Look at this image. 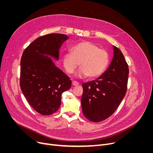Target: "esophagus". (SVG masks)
Returning a JSON list of instances; mask_svg holds the SVG:
<instances>
[{"mask_svg":"<svg viewBox=\"0 0 153 153\" xmlns=\"http://www.w3.org/2000/svg\"><path fill=\"white\" fill-rule=\"evenodd\" d=\"M72 85L76 86V85H78L79 84V82H78L74 81H72Z\"/></svg>","mask_w":153,"mask_h":153,"instance_id":"1","label":"esophagus"}]
</instances>
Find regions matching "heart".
Returning <instances> with one entry per match:
<instances>
[{"instance_id": "1", "label": "heart", "mask_w": 153, "mask_h": 153, "mask_svg": "<svg viewBox=\"0 0 153 153\" xmlns=\"http://www.w3.org/2000/svg\"><path fill=\"white\" fill-rule=\"evenodd\" d=\"M70 51L71 53L62 56L64 68L69 74L74 73L79 64L80 77L95 78L102 74L108 66L110 58L107 51L92 42L79 43L72 46Z\"/></svg>"}]
</instances>
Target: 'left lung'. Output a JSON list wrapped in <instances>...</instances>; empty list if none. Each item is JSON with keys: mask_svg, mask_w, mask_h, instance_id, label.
<instances>
[{"mask_svg": "<svg viewBox=\"0 0 153 153\" xmlns=\"http://www.w3.org/2000/svg\"><path fill=\"white\" fill-rule=\"evenodd\" d=\"M114 52L107 70L98 79L82 85V113L93 122H100L110 117L126 93L128 65L119 48L114 46Z\"/></svg>", "mask_w": 153, "mask_h": 153, "instance_id": "8db88e82", "label": "left lung"}]
</instances>
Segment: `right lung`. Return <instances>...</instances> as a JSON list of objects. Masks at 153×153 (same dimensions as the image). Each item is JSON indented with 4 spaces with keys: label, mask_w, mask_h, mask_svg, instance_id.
I'll return each mask as SVG.
<instances>
[{
    "label": "right lung",
    "mask_w": 153,
    "mask_h": 153,
    "mask_svg": "<svg viewBox=\"0 0 153 153\" xmlns=\"http://www.w3.org/2000/svg\"><path fill=\"white\" fill-rule=\"evenodd\" d=\"M68 36L51 33L40 36L24 50L20 61V86L30 105L39 114L50 115L61 105V94L69 89L71 80L51 59L59 58V49Z\"/></svg>",
    "instance_id": "1"
}]
</instances>
